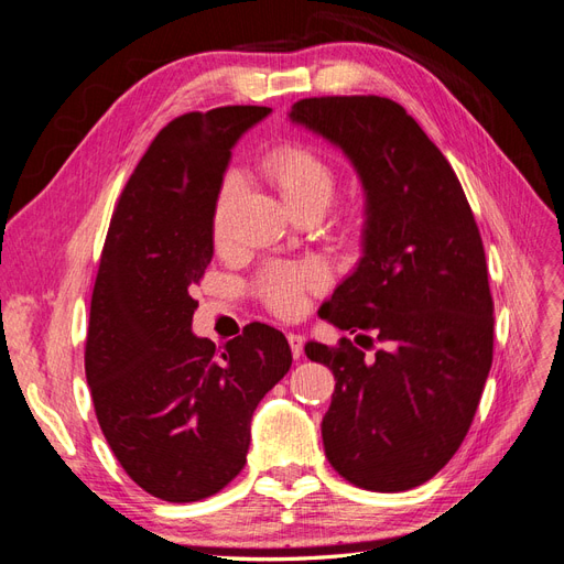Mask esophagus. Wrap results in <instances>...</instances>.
<instances>
[{
    "label": "esophagus",
    "mask_w": 564,
    "mask_h": 564,
    "mask_svg": "<svg viewBox=\"0 0 564 564\" xmlns=\"http://www.w3.org/2000/svg\"><path fill=\"white\" fill-rule=\"evenodd\" d=\"M286 340H289V346H292L294 360H299V357L303 355V336H301V334H289Z\"/></svg>",
    "instance_id": "esophagus-1"
}]
</instances>
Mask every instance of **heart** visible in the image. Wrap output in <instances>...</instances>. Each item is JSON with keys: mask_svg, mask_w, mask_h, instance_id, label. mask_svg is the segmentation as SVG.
Masks as SVG:
<instances>
[{"mask_svg": "<svg viewBox=\"0 0 564 564\" xmlns=\"http://www.w3.org/2000/svg\"><path fill=\"white\" fill-rule=\"evenodd\" d=\"M261 172L275 185V191L292 214L301 209L324 212L329 207L338 185L336 169L319 158L317 152L301 145H282L268 152L261 162ZM232 195L235 178H226L218 187L212 212L216 240L224 237ZM319 284L322 275L313 265H272L263 272L259 289L265 303L278 315H296L303 308L305 296L319 289Z\"/></svg>", "mask_w": 564, "mask_h": 564, "instance_id": "b5f03b06", "label": "heart"}]
</instances>
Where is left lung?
I'll use <instances>...</instances> for the list:
<instances>
[{
    "label": "left lung",
    "instance_id": "1",
    "mask_svg": "<svg viewBox=\"0 0 564 564\" xmlns=\"http://www.w3.org/2000/svg\"><path fill=\"white\" fill-rule=\"evenodd\" d=\"M289 119L344 150L367 197L362 259L319 315L382 348L305 344L336 379L324 454L355 487H419L460 447L491 367L480 230L454 169L395 100L303 98Z\"/></svg>",
    "mask_w": 564,
    "mask_h": 564
}]
</instances>
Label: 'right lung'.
<instances>
[{
    "instance_id": "1",
    "label": "right lung",
    "mask_w": 564,
    "mask_h": 564,
    "mask_svg": "<svg viewBox=\"0 0 564 564\" xmlns=\"http://www.w3.org/2000/svg\"><path fill=\"white\" fill-rule=\"evenodd\" d=\"M268 112L228 106L172 119L119 195L100 253L87 383L112 454L162 501H202L245 468L253 409L292 367L284 334L268 324H247L224 348L193 334L230 150Z\"/></svg>"
}]
</instances>
